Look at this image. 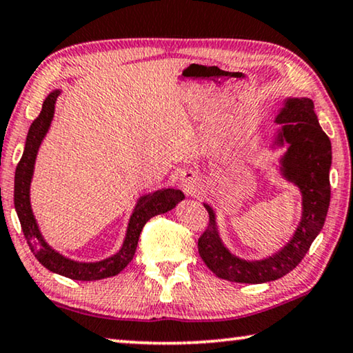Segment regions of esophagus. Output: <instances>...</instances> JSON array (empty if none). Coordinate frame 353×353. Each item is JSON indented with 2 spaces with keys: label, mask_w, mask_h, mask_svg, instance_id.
<instances>
[{
  "label": "esophagus",
  "mask_w": 353,
  "mask_h": 353,
  "mask_svg": "<svg viewBox=\"0 0 353 353\" xmlns=\"http://www.w3.org/2000/svg\"><path fill=\"white\" fill-rule=\"evenodd\" d=\"M180 186L186 194L194 195L195 192L199 191L200 181H199V178L195 176V173L186 172V173H183L181 178H180Z\"/></svg>",
  "instance_id": "1"
}]
</instances>
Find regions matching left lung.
I'll return each instance as SVG.
<instances>
[{"label": "left lung", "instance_id": "left-lung-1", "mask_svg": "<svg viewBox=\"0 0 353 353\" xmlns=\"http://www.w3.org/2000/svg\"><path fill=\"white\" fill-rule=\"evenodd\" d=\"M276 123L281 131L276 145L289 143L281 159L285 180L300 188L303 213L295 235L274 256L263 260L240 259L222 245L214 211L205 203L210 214L208 227L199 238V254L205 265L221 279L243 284H262L290 273L311 248L322 230L330 207V167L332 142L322 131L314 102L307 97H290L281 108Z\"/></svg>", "mask_w": 353, "mask_h": 353}]
</instances>
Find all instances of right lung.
<instances>
[{"mask_svg":"<svg viewBox=\"0 0 353 353\" xmlns=\"http://www.w3.org/2000/svg\"><path fill=\"white\" fill-rule=\"evenodd\" d=\"M58 96L59 91L57 90L46 97L39 117L32 121L28 135H26L23 154H21V159L17 164V169H15V211H17L21 230H23V235L26 241H28L31 252L34 254V257L47 270L75 281H97L110 278V276H115L121 270L126 268L128 263L132 260L135 249H137L140 232H142L146 222L156 214L167 213L169 210L175 208V205L180 203L184 199V194L180 189L169 188L159 189V191L143 195L142 199H139V202L135 205L131 214V219H129L126 238H124L121 249L117 254H113L112 257L101 260V262H75V260L64 257L59 252H57L55 249H52L47 245L44 238H42L39 227H37V222L34 219V214L31 211L30 186L32 170H34L37 150H39L42 139L46 137L48 128H50Z\"/></svg>","mask_w":353,"mask_h":353,"instance_id":"add662e5","label":"right lung"}]
</instances>
